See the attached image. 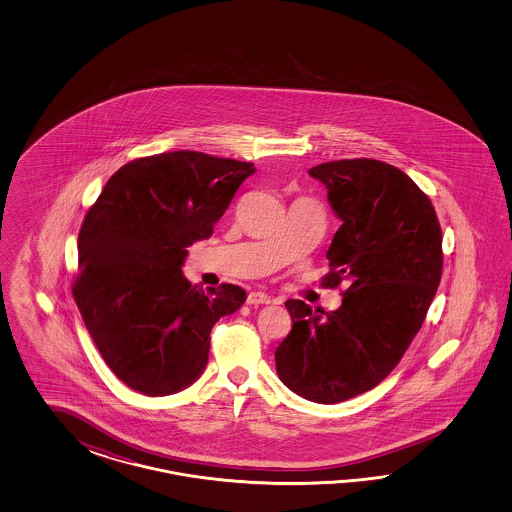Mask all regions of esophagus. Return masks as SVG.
Returning <instances> with one entry per match:
<instances>
[{
	"label": "esophagus",
	"mask_w": 512,
	"mask_h": 512,
	"mask_svg": "<svg viewBox=\"0 0 512 512\" xmlns=\"http://www.w3.org/2000/svg\"><path fill=\"white\" fill-rule=\"evenodd\" d=\"M272 302H274V298L270 295H266V293H261V291H253V293H249L248 295L249 306H257V304H272Z\"/></svg>",
	"instance_id": "obj_1"
}]
</instances>
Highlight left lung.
<instances>
[{
	"label": "left lung",
	"instance_id": "8db88e82",
	"mask_svg": "<svg viewBox=\"0 0 512 512\" xmlns=\"http://www.w3.org/2000/svg\"><path fill=\"white\" fill-rule=\"evenodd\" d=\"M341 227L326 251L328 283L349 281L336 311L287 300L293 330L276 349L283 385L315 403L377 387L417 336L443 270L441 227L405 172L375 159L310 169Z\"/></svg>",
	"mask_w": 512,
	"mask_h": 512
}]
</instances>
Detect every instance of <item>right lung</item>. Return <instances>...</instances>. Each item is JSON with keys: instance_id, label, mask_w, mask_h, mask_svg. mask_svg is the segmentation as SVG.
<instances>
[{"instance_id": "1", "label": "right lung", "mask_w": 512, "mask_h": 512, "mask_svg": "<svg viewBox=\"0 0 512 512\" xmlns=\"http://www.w3.org/2000/svg\"><path fill=\"white\" fill-rule=\"evenodd\" d=\"M253 172V163L187 150L140 157L110 176L88 210L73 296L127 387L169 396L193 385L208 364L212 326L246 302L231 283L204 293L182 266Z\"/></svg>"}]
</instances>
